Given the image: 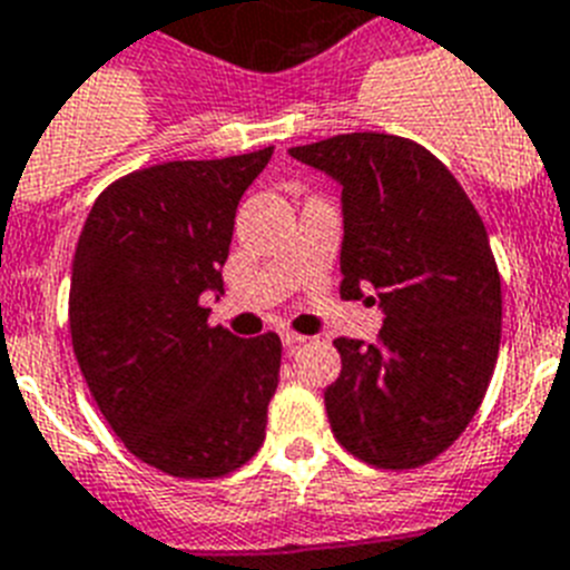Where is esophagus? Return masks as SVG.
<instances>
[{
	"mask_svg": "<svg viewBox=\"0 0 570 570\" xmlns=\"http://www.w3.org/2000/svg\"><path fill=\"white\" fill-rule=\"evenodd\" d=\"M281 340H284L286 348H295V345H301V342L307 340V336H301V333H295V331H281Z\"/></svg>",
	"mask_w": 570,
	"mask_h": 570,
	"instance_id": "esophagus-1",
	"label": "esophagus"
}]
</instances>
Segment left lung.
Segmentation results:
<instances>
[{
    "label": "left lung",
    "instance_id": "left-lung-1",
    "mask_svg": "<svg viewBox=\"0 0 570 570\" xmlns=\"http://www.w3.org/2000/svg\"><path fill=\"white\" fill-rule=\"evenodd\" d=\"M289 155L342 184L340 293L374 286L386 316L374 345L333 342V436L374 469H421L469 428L501 348V272L483 219L448 166L406 137L340 134Z\"/></svg>",
    "mask_w": 570,
    "mask_h": 570
}]
</instances>
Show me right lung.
<instances>
[{
  "instance_id": "obj_1",
  "label": "right lung",
  "mask_w": 570,
  "mask_h": 570,
  "mask_svg": "<svg viewBox=\"0 0 570 570\" xmlns=\"http://www.w3.org/2000/svg\"><path fill=\"white\" fill-rule=\"evenodd\" d=\"M269 149L169 160L101 189L78 237L69 333L87 390L122 445L180 480L243 469L266 439L281 340L207 325L234 216Z\"/></svg>"
}]
</instances>
